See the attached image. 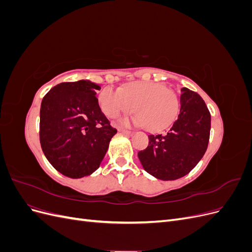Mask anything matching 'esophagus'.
Masks as SVG:
<instances>
[{"instance_id":"obj_1","label":"esophagus","mask_w":252,"mask_h":252,"mask_svg":"<svg viewBox=\"0 0 252 252\" xmlns=\"http://www.w3.org/2000/svg\"><path fill=\"white\" fill-rule=\"evenodd\" d=\"M120 131L122 132V133H124V134H126V135H133V133L134 132H132V131H129V130H125V129H120Z\"/></svg>"}]
</instances>
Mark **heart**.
I'll return each instance as SVG.
<instances>
[{"label":"heart","mask_w":252,"mask_h":252,"mask_svg":"<svg viewBox=\"0 0 252 252\" xmlns=\"http://www.w3.org/2000/svg\"><path fill=\"white\" fill-rule=\"evenodd\" d=\"M98 103L107 118L116 119L121 114H136L131 120H122L121 125L147 126L152 131L163 130L177 118L180 101L173 90L154 82H133L120 91L104 88L98 94Z\"/></svg>","instance_id":"heart-1"}]
</instances>
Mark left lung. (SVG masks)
<instances>
[{"mask_svg": "<svg viewBox=\"0 0 252 252\" xmlns=\"http://www.w3.org/2000/svg\"><path fill=\"white\" fill-rule=\"evenodd\" d=\"M180 113L163 134L148 135V147L138 154L145 171L163 181L183 178L207 150L211 117L203 98L186 87L181 89Z\"/></svg>", "mask_w": 252, "mask_h": 252, "instance_id": "obj_1", "label": "left lung"}]
</instances>
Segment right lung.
Listing matches in <instances>:
<instances>
[{
  "mask_svg": "<svg viewBox=\"0 0 252 252\" xmlns=\"http://www.w3.org/2000/svg\"><path fill=\"white\" fill-rule=\"evenodd\" d=\"M96 90L100 86L89 80L61 83L42 100V150L48 162L70 179L93 174L117 133L98 106Z\"/></svg>",
  "mask_w": 252,
  "mask_h": 252,
  "instance_id": "add662e5",
  "label": "right lung"
}]
</instances>
